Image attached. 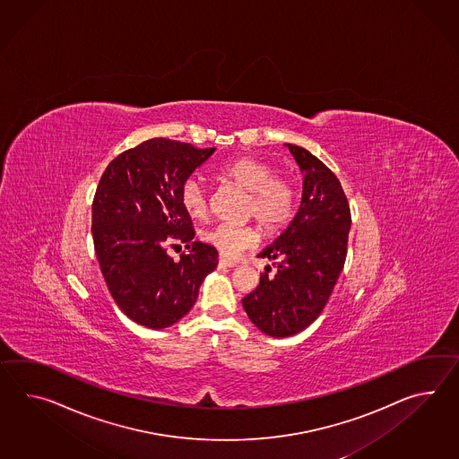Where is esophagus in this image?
<instances>
[{
  "label": "esophagus",
  "mask_w": 459,
  "mask_h": 459,
  "mask_svg": "<svg viewBox=\"0 0 459 459\" xmlns=\"http://www.w3.org/2000/svg\"><path fill=\"white\" fill-rule=\"evenodd\" d=\"M234 260H229V258L221 257L219 258V267H235Z\"/></svg>",
  "instance_id": "esophagus-1"
}]
</instances>
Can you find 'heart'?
I'll return each instance as SVG.
<instances>
[{"instance_id": "b5f03b06", "label": "heart", "mask_w": 459, "mask_h": 459, "mask_svg": "<svg viewBox=\"0 0 459 459\" xmlns=\"http://www.w3.org/2000/svg\"><path fill=\"white\" fill-rule=\"evenodd\" d=\"M219 178L248 192L246 217L255 219L265 232H277L295 211V189L291 182L275 174V168L257 159L242 156L229 160L217 170ZM180 204L192 219H205L209 199L201 182L194 178L180 186ZM204 240L225 258H235L255 244L257 230L250 225L219 224L204 234Z\"/></svg>"}]
</instances>
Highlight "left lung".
Instances as JSON below:
<instances>
[{
  "mask_svg": "<svg viewBox=\"0 0 459 459\" xmlns=\"http://www.w3.org/2000/svg\"><path fill=\"white\" fill-rule=\"evenodd\" d=\"M303 172L300 209L289 229L257 257L273 260L242 299L252 324L270 336H291L324 312L347 258L351 213L340 180L318 157L289 144Z\"/></svg>",
  "mask_w": 459,
  "mask_h": 459,
  "instance_id": "left-lung-1",
  "label": "left lung"
}]
</instances>
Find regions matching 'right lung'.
<instances>
[{
  "mask_svg": "<svg viewBox=\"0 0 459 459\" xmlns=\"http://www.w3.org/2000/svg\"><path fill=\"white\" fill-rule=\"evenodd\" d=\"M213 151L154 137L112 159L102 174L92 201L94 250L114 302L135 324L159 330L179 322L217 267V250L194 240L179 197ZM179 243L188 252L174 261L167 250Z\"/></svg>",
  "mask_w": 459,
  "mask_h": 459,
  "instance_id": "1",
  "label": "right lung"
}]
</instances>
